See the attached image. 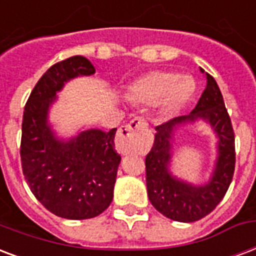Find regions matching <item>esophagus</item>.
I'll return each mask as SVG.
<instances>
[{"instance_id":"34e87169","label":"esophagus","mask_w":256,"mask_h":256,"mask_svg":"<svg viewBox=\"0 0 256 256\" xmlns=\"http://www.w3.org/2000/svg\"><path fill=\"white\" fill-rule=\"evenodd\" d=\"M148 128V122H146L144 118H141V116L134 118V120L128 124V126H124V128L120 130V144H122V145H124V144H130V141H132V138L136 136V132H140L141 128ZM130 150H132V148H130V145H128L126 152H130Z\"/></svg>"}]
</instances>
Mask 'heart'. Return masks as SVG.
Segmentation results:
<instances>
[{"label":"heart","instance_id":"heart-1","mask_svg":"<svg viewBox=\"0 0 256 256\" xmlns=\"http://www.w3.org/2000/svg\"><path fill=\"white\" fill-rule=\"evenodd\" d=\"M196 91V83L188 75L176 71H152L136 80L128 90V99L136 103L161 102L168 114L178 111Z\"/></svg>","mask_w":256,"mask_h":256}]
</instances>
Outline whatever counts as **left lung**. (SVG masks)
Segmentation results:
<instances>
[{
  "label": "left lung",
  "mask_w": 256,
  "mask_h": 256,
  "mask_svg": "<svg viewBox=\"0 0 256 256\" xmlns=\"http://www.w3.org/2000/svg\"><path fill=\"white\" fill-rule=\"evenodd\" d=\"M206 80L198 104L189 115L177 116L156 128L154 144L146 156V188L150 202L164 216L176 222L192 223L202 219L218 206L231 184L235 172V134L218 83L200 68ZM196 119L206 120L220 138V157L212 178L204 186L177 180L168 172L171 136L176 126Z\"/></svg>",
  "instance_id": "left-lung-1"
}]
</instances>
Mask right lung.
<instances>
[{
    "mask_svg": "<svg viewBox=\"0 0 256 256\" xmlns=\"http://www.w3.org/2000/svg\"><path fill=\"white\" fill-rule=\"evenodd\" d=\"M83 56L54 64L29 95L22 116L21 166L34 198L58 218H95L112 202L120 156L114 149L116 128L87 130L70 141H58L48 126V108L56 92L72 78L92 75Z\"/></svg>",
    "mask_w": 256,
    "mask_h": 256,
    "instance_id": "right-lung-1",
    "label": "right lung"
}]
</instances>
